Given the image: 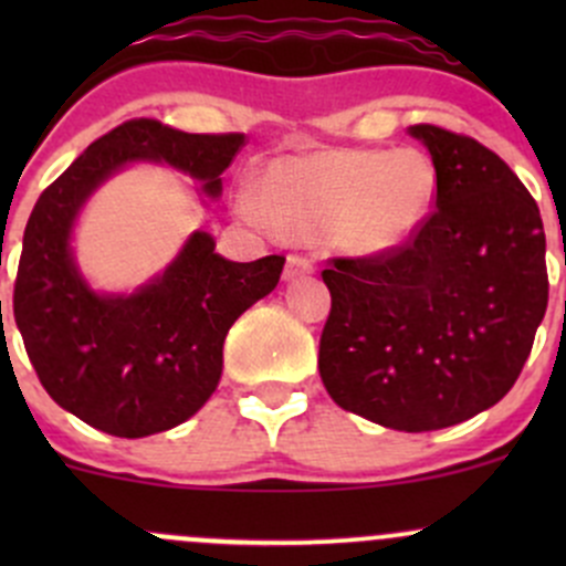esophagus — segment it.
<instances>
[{"mask_svg": "<svg viewBox=\"0 0 566 566\" xmlns=\"http://www.w3.org/2000/svg\"><path fill=\"white\" fill-rule=\"evenodd\" d=\"M315 271V262L310 260V256L304 254H290L287 256V265H284V279H298V276H306V273Z\"/></svg>", "mask_w": 566, "mask_h": 566, "instance_id": "34e87169", "label": "esophagus"}]
</instances>
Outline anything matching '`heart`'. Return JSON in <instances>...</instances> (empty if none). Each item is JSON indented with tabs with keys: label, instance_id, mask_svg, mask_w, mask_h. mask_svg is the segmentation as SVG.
Here are the masks:
<instances>
[{
	"label": "heart",
	"instance_id": "heart-1",
	"mask_svg": "<svg viewBox=\"0 0 566 566\" xmlns=\"http://www.w3.org/2000/svg\"><path fill=\"white\" fill-rule=\"evenodd\" d=\"M438 186L436 164L419 150L328 147L273 158L260 177V205L290 235L334 232L347 254L384 256L430 221Z\"/></svg>",
	"mask_w": 566,
	"mask_h": 566
}]
</instances>
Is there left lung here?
I'll use <instances>...</instances> for the list:
<instances>
[{
  "instance_id": "left-lung-1",
  "label": "left lung",
  "mask_w": 566,
  "mask_h": 566,
  "mask_svg": "<svg viewBox=\"0 0 566 566\" xmlns=\"http://www.w3.org/2000/svg\"><path fill=\"white\" fill-rule=\"evenodd\" d=\"M438 202L408 247L331 260L319 378L339 408L402 432L443 430L515 386L547 310L545 230L517 175L471 136L410 125Z\"/></svg>"
}]
</instances>
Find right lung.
<instances>
[{
  "mask_svg": "<svg viewBox=\"0 0 566 566\" xmlns=\"http://www.w3.org/2000/svg\"><path fill=\"white\" fill-rule=\"evenodd\" d=\"M243 134H186L158 119H128L101 136L43 193L24 230L13 315L40 384L95 430L145 438L191 419L224 367V339L265 298L284 256L232 262L197 230L134 293H98L73 256V227L95 188L130 164H167L216 199Z\"/></svg>",
  "mask_w": 566,
  "mask_h": 566,
  "instance_id": "obj_1",
  "label": "right lung"
}]
</instances>
